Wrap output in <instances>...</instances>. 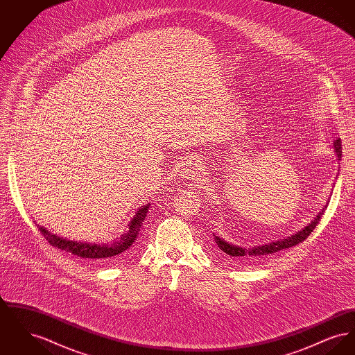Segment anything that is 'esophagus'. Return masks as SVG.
Returning a JSON list of instances; mask_svg holds the SVG:
<instances>
[{
    "instance_id": "1",
    "label": "esophagus",
    "mask_w": 355,
    "mask_h": 355,
    "mask_svg": "<svg viewBox=\"0 0 355 355\" xmlns=\"http://www.w3.org/2000/svg\"><path fill=\"white\" fill-rule=\"evenodd\" d=\"M196 173H197V165L190 162V165H186V168L182 169L181 177H182V178H191V177L196 175Z\"/></svg>"
}]
</instances>
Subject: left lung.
Returning a JSON list of instances; mask_svg holds the SVG:
<instances>
[{
	"mask_svg": "<svg viewBox=\"0 0 355 355\" xmlns=\"http://www.w3.org/2000/svg\"><path fill=\"white\" fill-rule=\"evenodd\" d=\"M333 146H334V152L337 154V161H340L342 158V145H340V139L336 138L334 142H333ZM330 201V197L327 198V202L322 207L321 211L310 220L306 226H304L301 230H298L297 233L291 234V236H285L282 239H278V241H274V242H268L265 245H259V246H250V248H243V246H238L234 243H230L227 241H225L223 238L220 236H214V242L217 245V248L220 249V252L223 254H226L227 257H230L234 261H241V262H246V261H254V259H259V258H263L266 255H271V254L278 253L281 250H285L288 248H293L301 242H304V239L307 236L311 234V232L315 229V226L320 223L321 220L322 214L324 213V209L327 207ZM220 253V254H222Z\"/></svg>",
	"mask_w": 355,
	"mask_h": 355,
	"instance_id": "8db88e82",
	"label": "left lung"
}]
</instances>
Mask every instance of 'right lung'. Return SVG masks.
Here are the masks:
<instances>
[{
    "label": "right lung",
    "mask_w": 355,
    "mask_h": 355,
    "mask_svg": "<svg viewBox=\"0 0 355 355\" xmlns=\"http://www.w3.org/2000/svg\"><path fill=\"white\" fill-rule=\"evenodd\" d=\"M150 207V203L138 207L135 211L133 218L128 223V230L122 236L114 239L113 243H90V242H77V241H70L68 238L58 236L57 234H53L48 229L44 226L38 225L35 220V225L38 230L45 236V239L51 243V246L65 250L68 253L74 254L77 257H81L85 259H96V261H105V259H112L116 255L126 252L130 249L139 233V229L146 218L148 210Z\"/></svg>",
    "instance_id": "1"
}]
</instances>
